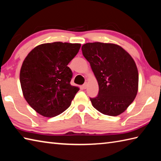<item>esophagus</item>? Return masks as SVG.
Listing matches in <instances>:
<instances>
[{"instance_id":"1","label":"esophagus","mask_w":161,"mask_h":161,"mask_svg":"<svg viewBox=\"0 0 161 161\" xmlns=\"http://www.w3.org/2000/svg\"><path fill=\"white\" fill-rule=\"evenodd\" d=\"M86 87H87V84H86V83H84V84L82 85V86H81V88H82L83 89H86Z\"/></svg>"}]
</instances>
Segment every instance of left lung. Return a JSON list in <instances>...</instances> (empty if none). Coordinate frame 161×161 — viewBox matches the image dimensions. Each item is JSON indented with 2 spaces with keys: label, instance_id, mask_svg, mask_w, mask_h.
I'll use <instances>...</instances> for the list:
<instances>
[{
  "label": "left lung",
  "instance_id": "1",
  "mask_svg": "<svg viewBox=\"0 0 161 161\" xmlns=\"http://www.w3.org/2000/svg\"><path fill=\"white\" fill-rule=\"evenodd\" d=\"M81 51L98 82V94L90 97L93 108L105 115L121 114L137 93L139 76L134 60L114 44L86 43Z\"/></svg>",
  "mask_w": 161,
  "mask_h": 161
}]
</instances>
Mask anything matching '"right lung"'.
<instances>
[{
    "instance_id": "add662e5",
    "label": "right lung",
    "mask_w": 161,
    "mask_h": 161,
    "mask_svg": "<svg viewBox=\"0 0 161 161\" xmlns=\"http://www.w3.org/2000/svg\"><path fill=\"white\" fill-rule=\"evenodd\" d=\"M80 47L61 42L42 44L25 58L20 71L21 89L27 103L40 114L53 117L70 107L79 88L70 84L72 72L67 65Z\"/></svg>"
}]
</instances>
